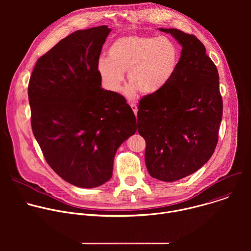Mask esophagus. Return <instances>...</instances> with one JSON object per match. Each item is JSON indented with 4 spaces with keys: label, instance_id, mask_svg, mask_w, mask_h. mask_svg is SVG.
Wrapping results in <instances>:
<instances>
[{
    "label": "esophagus",
    "instance_id": "1",
    "mask_svg": "<svg viewBox=\"0 0 251 251\" xmlns=\"http://www.w3.org/2000/svg\"><path fill=\"white\" fill-rule=\"evenodd\" d=\"M130 106H131L132 110L134 111L135 115H137V112H138V107H137V105H136L134 102H132V103H130Z\"/></svg>",
    "mask_w": 251,
    "mask_h": 251
}]
</instances>
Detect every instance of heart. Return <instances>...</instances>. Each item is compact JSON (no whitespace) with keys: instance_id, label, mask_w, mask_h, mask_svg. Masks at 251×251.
<instances>
[{"instance_id":"b5f03b06","label":"heart","mask_w":251,"mask_h":251,"mask_svg":"<svg viewBox=\"0 0 251 251\" xmlns=\"http://www.w3.org/2000/svg\"><path fill=\"white\" fill-rule=\"evenodd\" d=\"M180 50L172 40L146 35H127L115 41L108 50V59L100 58L98 71L105 86L119 91L124 73L130 84L125 93L133 97L139 90L151 95L161 91L173 79Z\"/></svg>"}]
</instances>
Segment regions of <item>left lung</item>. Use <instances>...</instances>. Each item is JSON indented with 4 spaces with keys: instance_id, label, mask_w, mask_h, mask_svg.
Segmentation results:
<instances>
[{
    "instance_id": "left-lung-1",
    "label": "left lung",
    "mask_w": 251,
    "mask_h": 251,
    "mask_svg": "<svg viewBox=\"0 0 251 251\" xmlns=\"http://www.w3.org/2000/svg\"><path fill=\"white\" fill-rule=\"evenodd\" d=\"M159 29L171 33L182 46L181 57L171 82L140 100L137 125L146 141L150 176L175 182L197 172L213 154L223 98L217 66L201 42L180 29Z\"/></svg>"
}]
</instances>
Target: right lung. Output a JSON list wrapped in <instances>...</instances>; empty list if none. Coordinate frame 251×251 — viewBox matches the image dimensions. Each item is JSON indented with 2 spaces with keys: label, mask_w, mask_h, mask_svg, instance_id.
Masks as SVG:
<instances>
[{
  "label": "right lung",
  "mask_w": 251,
  "mask_h": 251,
  "mask_svg": "<svg viewBox=\"0 0 251 251\" xmlns=\"http://www.w3.org/2000/svg\"><path fill=\"white\" fill-rule=\"evenodd\" d=\"M110 31L69 34L38 59L28 82L34 138L50 168L78 188L109 181L117 149L137 130L126 99L101 88L98 61Z\"/></svg>",
  "instance_id": "right-lung-1"
}]
</instances>
